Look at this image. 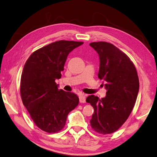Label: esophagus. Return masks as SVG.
Segmentation results:
<instances>
[{
	"label": "esophagus",
	"mask_w": 157,
	"mask_h": 157,
	"mask_svg": "<svg viewBox=\"0 0 157 157\" xmlns=\"http://www.w3.org/2000/svg\"><path fill=\"white\" fill-rule=\"evenodd\" d=\"M79 101H80L81 103H85L86 102V96L83 95H79Z\"/></svg>",
	"instance_id": "obj_1"
}]
</instances>
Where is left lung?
<instances>
[{
  "label": "left lung",
  "mask_w": 157,
  "mask_h": 157,
  "mask_svg": "<svg viewBox=\"0 0 157 157\" xmlns=\"http://www.w3.org/2000/svg\"><path fill=\"white\" fill-rule=\"evenodd\" d=\"M100 58L98 78L105 81L107 93L100 99L93 95L86 102L94 108L90 126L98 133L117 131L131 114L139 92V78L134 64L112 43H90Z\"/></svg>",
  "instance_id": "obj_1"
}]
</instances>
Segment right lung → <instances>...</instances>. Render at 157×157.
Segmentation results:
<instances>
[{
    "label": "right lung",
    "instance_id": "obj_1",
    "mask_svg": "<svg viewBox=\"0 0 157 157\" xmlns=\"http://www.w3.org/2000/svg\"><path fill=\"white\" fill-rule=\"evenodd\" d=\"M83 42L58 40L36 50L24 66L20 82L23 105L36 126L47 132L63 128L69 113L78 105L76 94L58 89L56 79L67 56Z\"/></svg>",
    "mask_w": 157,
    "mask_h": 157
}]
</instances>
